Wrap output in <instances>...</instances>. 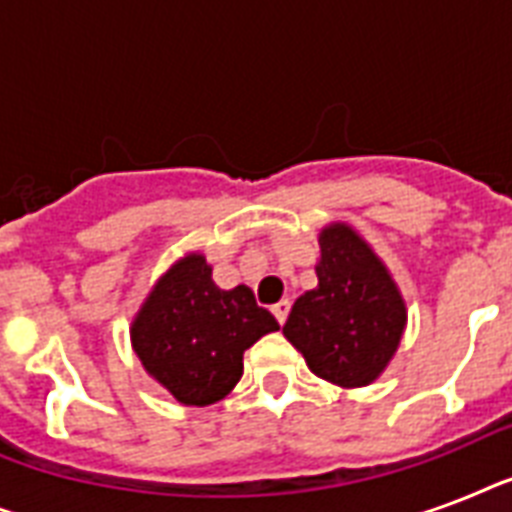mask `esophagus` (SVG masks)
Here are the masks:
<instances>
[{"instance_id": "esophagus-1", "label": "esophagus", "mask_w": 512, "mask_h": 512, "mask_svg": "<svg viewBox=\"0 0 512 512\" xmlns=\"http://www.w3.org/2000/svg\"><path fill=\"white\" fill-rule=\"evenodd\" d=\"M271 311H273V316H276V321H279V324H284V321H287V313H289V300H279V303L273 305Z\"/></svg>"}]
</instances>
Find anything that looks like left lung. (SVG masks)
<instances>
[{
    "label": "left lung",
    "instance_id": "left-lung-1",
    "mask_svg": "<svg viewBox=\"0 0 512 512\" xmlns=\"http://www.w3.org/2000/svg\"><path fill=\"white\" fill-rule=\"evenodd\" d=\"M319 249V287L297 297L284 337L316 377L340 388H364L385 372L404 337V297L350 225H327Z\"/></svg>",
    "mask_w": 512,
    "mask_h": 512
}]
</instances>
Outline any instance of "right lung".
Instances as JSON below:
<instances>
[{"label": "right lung", "instance_id": "1", "mask_svg": "<svg viewBox=\"0 0 512 512\" xmlns=\"http://www.w3.org/2000/svg\"><path fill=\"white\" fill-rule=\"evenodd\" d=\"M279 321L255 303L252 289H220L204 255L180 257L148 292L132 321L140 364L185 406H207L236 388L244 350Z\"/></svg>", "mask_w": 512, "mask_h": 512}]
</instances>
